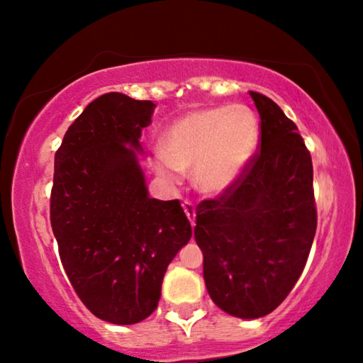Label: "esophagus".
<instances>
[{"label": "esophagus", "instance_id": "34e87169", "mask_svg": "<svg viewBox=\"0 0 363 363\" xmlns=\"http://www.w3.org/2000/svg\"><path fill=\"white\" fill-rule=\"evenodd\" d=\"M182 206H183V210H185L188 220H190V223H191V226H195V205H193L191 201L185 200L182 203Z\"/></svg>", "mask_w": 363, "mask_h": 363}]
</instances>
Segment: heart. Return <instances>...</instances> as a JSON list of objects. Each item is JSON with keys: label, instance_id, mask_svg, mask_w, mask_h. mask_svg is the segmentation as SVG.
<instances>
[{"label": "heart", "instance_id": "obj_1", "mask_svg": "<svg viewBox=\"0 0 363 363\" xmlns=\"http://www.w3.org/2000/svg\"><path fill=\"white\" fill-rule=\"evenodd\" d=\"M257 142L259 118L247 106L196 108L163 133L155 170L170 183L177 182V172L193 175L198 191L220 196L245 173Z\"/></svg>", "mask_w": 363, "mask_h": 363}]
</instances>
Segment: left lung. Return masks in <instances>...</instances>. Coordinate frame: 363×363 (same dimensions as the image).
<instances>
[{"instance_id":"obj_1","label":"left lung","mask_w":363,"mask_h":363,"mask_svg":"<svg viewBox=\"0 0 363 363\" xmlns=\"http://www.w3.org/2000/svg\"><path fill=\"white\" fill-rule=\"evenodd\" d=\"M259 150L240 180L196 208L195 240L213 302L240 319L276 309L299 279L317 228L312 158L274 101L250 92Z\"/></svg>"}]
</instances>
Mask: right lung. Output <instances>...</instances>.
Masks as SVG:
<instances>
[{
    "label": "right lung",
    "instance_id": "right-lung-1",
    "mask_svg": "<svg viewBox=\"0 0 363 363\" xmlns=\"http://www.w3.org/2000/svg\"><path fill=\"white\" fill-rule=\"evenodd\" d=\"M153 108L152 101L104 94L54 157L51 226L64 271L84 306L118 325L157 309L167 267L191 238L180 201L148 196L137 162Z\"/></svg>",
    "mask_w": 363,
    "mask_h": 363
}]
</instances>
